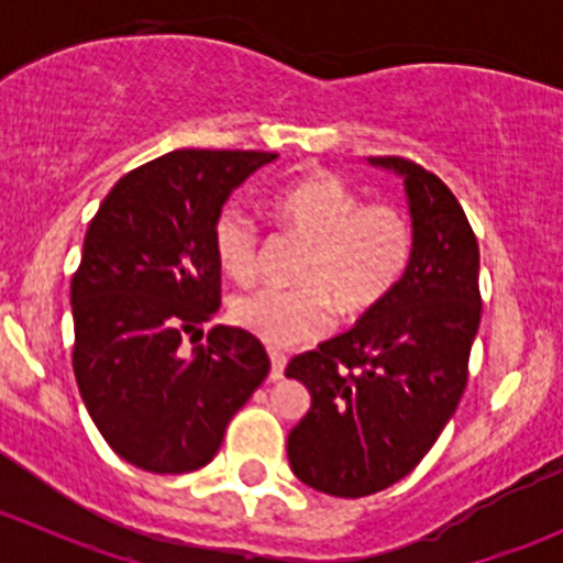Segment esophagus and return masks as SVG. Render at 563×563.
I'll return each instance as SVG.
<instances>
[{
    "label": "esophagus",
    "instance_id": "34e87169",
    "mask_svg": "<svg viewBox=\"0 0 563 563\" xmlns=\"http://www.w3.org/2000/svg\"><path fill=\"white\" fill-rule=\"evenodd\" d=\"M269 362H272L269 382H280L283 371H286V356H283L280 351H269Z\"/></svg>",
    "mask_w": 563,
    "mask_h": 563
}]
</instances>
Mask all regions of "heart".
Returning a JSON list of instances; mask_svg holds the SVG:
<instances>
[{"instance_id": "b5f03b06", "label": "heart", "mask_w": 563, "mask_h": 563, "mask_svg": "<svg viewBox=\"0 0 563 563\" xmlns=\"http://www.w3.org/2000/svg\"><path fill=\"white\" fill-rule=\"evenodd\" d=\"M277 223L310 245L299 264L302 288H255L231 302L236 327L264 343L288 349L321 338L332 305L360 318L384 302L411 258V229L400 209L365 203L340 176L318 172L283 187L272 201ZM220 269L245 283L258 272V225L240 207H225L212 225Z\"/></svg>"}]
</instances>
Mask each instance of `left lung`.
I'll return each mask as SVG.
<instances>
[{
  "label": "left lung",
  "mask_w": 563,
  "mask_h": 563,
  "mask_svg": "<svg viewBox=\"0 0 563 563\" xmlns=\"http://www.w3.org/2000/svg\"><path fill=\"white\" fill-rule=\"evenodd\" d=\"M367 163L402 179L411 258L378 308L286 367L313 400L288 433V463L340 498L384 490L428 455L463 397L482 318L479 245L450 187L406 157Z\"/></svg>",
  "instance_id": "left-lung-1"
}]
</instances>
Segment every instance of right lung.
<instances>
[{
    "label": "right lung",
    "mask_w": 563,
    "mask_h": 563,
    "mask_svg": "<svg viewBox=\"0 0 563 563\" xmlns=\"http://www.w3.org/2000/svg\"><path fill=\"white\" fill-rule=\"evenodd\" d=\"M275 152L176 150L124 174L100 203L70 283L73 373L119 457L152 474L207 465L231 417L269 373L258 338L209 329L220 308L212 225L231 192Z\"/></svg>",
    "instance_id": "obj_1"
}]
</instances>
